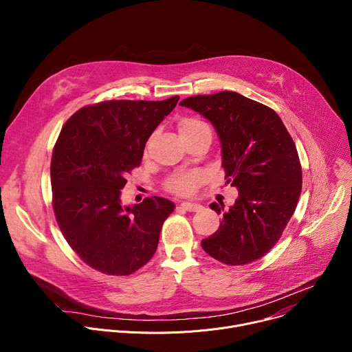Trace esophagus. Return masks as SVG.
<instances>
[{
  "instance_id": "34e87169",
  "label": "esophagus",
  "mask_w": 352,
  "mask_h": 352,
  "mask_svg": "<svg viewBox=\"0 0 352 352\" xmlns=\"http://www.w3.org/2000/svg\"><path fill=\"white\" fill-rule=\"evenodd\" d=\"M179 208L181 209H184V210H186V212H197L200 208L199 204H190V202H182L181 205H179Z\"/></svg>"
}]
</instances>
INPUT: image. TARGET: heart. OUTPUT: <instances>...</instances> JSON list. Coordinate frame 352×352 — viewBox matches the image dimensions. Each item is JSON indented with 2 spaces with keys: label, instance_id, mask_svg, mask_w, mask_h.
Returning a JSON list of instances; mask_svg holds the SVG:
<instances>
[{
  "label": "heart",
  "instance_id": "b5f03b06",
  "mask_svg": "<svg viewBox=\"0 0 352 352\" xmlns=\"http://www.w3.org/2000/svg\"><path fill=\"white\" fill-rule=\"evenodd\" d=\"M204 132L210 133V128L202 120L195 118V117H188L179 122L181 138H190V136H196V135L204 133ZM196 184H197V177L195 174H186V175L173 178L168 182L167 188L177 195H189L193 192Z\"/></svg>",
  "mask_w": 352,
  "mask_h": 352
}]
</instances>
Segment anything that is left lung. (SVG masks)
<instances>
[{
    "label": "left lung",
    "mask_w": 352,
    "mask_h": 352,
    "mask_svg": "<svg viewBox=\"0 0 352 352\" xmlns=\"http://www.w3.org/2000/svg\"><path fill=\"white\" fill-rule=\"evenodd\" d=\"M179 104L213 124L227 184L238 189L234 206L202 248L228 266L252 263L277 243L295 212L302 189L295 143L274 110L236 91L192 96ZM210 209L220 214L224 205Z\"/></svg>",
    "instance_id": "obj_1"
}]
</instances>
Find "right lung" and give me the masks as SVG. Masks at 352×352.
<instances>
[{
    "mask_svg": "<svg viewBox=\"0 0 352 352\" xmlns=\"http://www.w3.org/2000/svg\"><path fill=\"white\" fill-rule=\"evenodd\" d=\"M178 100L86 106L60 132L50 168L54 214L69 246L97 272L129 276L156 252L174 204L153 196L122 206L121 189L140 166L147 139Z\"/></svg>",
    "mask_w": 352,
    "mask_h": 352,
    "instance_id": "1",
    "label": "right lung"
}]
</instances>
